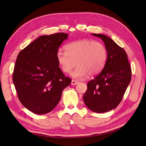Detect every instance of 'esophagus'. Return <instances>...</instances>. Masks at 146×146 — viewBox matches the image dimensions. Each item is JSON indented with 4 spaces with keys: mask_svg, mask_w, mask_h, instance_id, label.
I'll return each instance as SVG.
<instances>
[{
    "mask_svg": "<svg viewBox=\"0 0 146 146\" xmlns=\"http://www.w3.org/2000/svg\"><path fill=\"white\" fill-rule=\"evenodd\" d=\"M78 81L77 80H72L71 81V84L72 85H76L78 83Z\"/></svg>",
    "mask_w": 146,
    "mask_h": 146,
    "instance_id": "obj_1",
    "label": "esophagus"
}]
</instances>
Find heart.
I'll use <instances>...</instances> for the list:
<instances>
[{"instance_id": "heart-1", "label": "heart", "mask_w": 146, "mask_h": 146, "mask_svg": "<svg viewBox=\"0 0 146 146\" xmlns=\"http://www.w3.org/2000/svg\"><path fill=\"white\" fill-rule=\"evenodd\" d=\"M65 48L66 51H58L57 61L65 73H69L77 65L71 74L74 78H85L89 74L96 75L102 71L106 64L107 51L101 42L83 39L70 42Z\"/></svg>"}]
</instances>
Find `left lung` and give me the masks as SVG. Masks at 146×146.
<instances>
[{"instance_id": "obj_1", "label": "left lung", "mask_w": 146, "mask_h": 146, "mask_svg": "<svg viewBox=\"0 0 146 146\" xmlns=\"http://www.w3.org/2000/svg\"><path fill=\"white\" fill-rule=\"evenodd\" d=\"M92 35L104 41L107 59L100 74L87 83L83 101L92 111L102 113L114 109L120 104L130 83L132 72L123 48L106 35Z\"/></svg>"}]
</instances>
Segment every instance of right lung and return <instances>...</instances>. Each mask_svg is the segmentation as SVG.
<instances>
[{
    "mask_svg": "<svg viewBox=\"0 0 146 146\" xmlns=\"http://www.w3.org/2000/svg\"><path fill=\"white\" fill-rule=\"evenodd\" d=\"M68 34L42 35L29 44L17 56L13 80L23 106L36 114L53 110L63 90L71 83L57 59L58 49Z\"/></svg>",
    "mask_w": 146,
    "mask_h": 146,
    "instance_id": "obj_1",
    "label": "right lung"
}]
</instances>
